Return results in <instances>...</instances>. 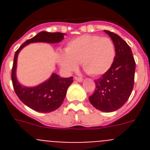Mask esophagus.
I'll return each mask as SVG.
<instances>
[{"instance_id":"1","label":"esophagus","mask_w":150,"mask_h":150,"mask_svg":"<svg viewBox=\"0 0 150 150\" xmlns=\"http://www.w3.org/2000/svg\"><path fill=\"white\" fill-rule=\"evenodd\" d=\"M74 79H75V80H76V81H77V82H79V83H81V82H83V79H82V78H79V77H74Z\"/></svg>"}]
</instances>
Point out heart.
<instances>
[{"label":"heart","mask_w":150,"mask_h":150,"mask_svg":"<svg viewBox=\"0 0 150 150\" xmlns=\"http://www.w3.org/2000/svg\"><path fill=\"white\" fill-rule=\"evenodd\" d=\"M116 55L115 46L108 38L86 34L71 40L64 48V53H59V65L67 72L76 71L78 64L91 76L105 74L112 66Z\"/></svg>","instance_id":"obj_1"}]
</instances>
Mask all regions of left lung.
I'll use <instances>...</instances> for the list:
<instances>
[{
  "label": "left lung",
  "mask_w": 150,
  "mask_h": 150,
  "mask_svg": "<svg viewBox=\"0 0 150 150\" xmlns=\"http://www.w3.org/2000/svg\"><path fill=\"white\" fill-rule=\"evenodd\" d=\"M104 32L113 42L116 55L110 68L95 80L96 88L88 99L97 110L110 112L122 107L131 95L136 64L128 43L115 33Z\"/></svg>",
  "instance_id": "obj_1"
}]
</instances>
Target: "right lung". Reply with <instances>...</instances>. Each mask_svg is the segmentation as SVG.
Wrapping results in <instances>:
<instances>
[{"mask_svg": "<svg viewBox=\"0 0 150 150\" xmlns=\"http://www.w3.org/2000/svg\"><path fill=\"white\" fill-rule=\"evenodd\" d=\"M64 33L41 31L31 39L26 40L16 52L12 69V82L16 94L22 103L30 109L40 112H50L62 105L68 87L73 83V77L63 78L58 74H52L47 80L33 87L24 86L16 78L17 59L19 52L32 43H57L64 39Z\"/></svg>", "mask_w": 150, "mask_h": 150, "instance_id": "add662e5", "label": "right lung"}]
</instances>
